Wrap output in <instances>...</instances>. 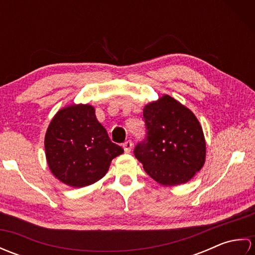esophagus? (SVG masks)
<instances>
[{"instance_id": "34e87169", "label": "esophagus", "mask_w": 255, "mask_h": 255, "mask_svg": "<svg viewBox=\"0 0 255 255\" xmlns=\"http://www.w3.org/2000/svg\"><path fill=\"white\" fill-rule=\"evenodd\" d=\"M123 148L125 150V152H130L132 149V141L131 140H127L123 143Z\"/></svg>"}]
</instances>
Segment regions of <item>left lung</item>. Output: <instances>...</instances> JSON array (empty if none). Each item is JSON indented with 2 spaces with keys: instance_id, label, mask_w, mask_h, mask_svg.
<instances>
[{
  "instance_id": "8db88e82",
  "label": "left lung",
  "mask_w": 255,
  "mask_h": 255,
  "mask_svg": "<svg viewBox=\"0 0 255 255\" xmlns=\"http://www.w3.org/2000/svg\"><path fill=\"white\" fill-rule=\"evenodd\" d=\"M145 139L133 150L147 174L165 186L184 184L202 169L206 142L202 126L186 106L163 95L143 108Z\"/></svg>"
}]
</instances>
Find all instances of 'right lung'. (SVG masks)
<instances>
[{
  "label": "right lung",
  "instance_id": "right-lung-1",
  "mask_svg": "<svg viewBox=\"0 0 255 255\" xmlns=\"http://www.w3.org/2000/svg\"><path fill=\"white\" fill-rule=\"evenodd\" d=\"M45 150L52 174L72 187L101 180L112 160L124 152L111 141L89 104L64 107L56 114L47 129Z\"/></svg>",
  "mask_w": 255,
  "mask_h": 255
}]
</instances>
